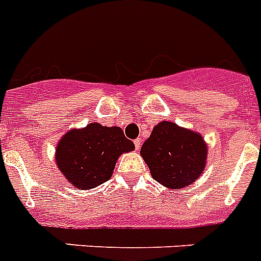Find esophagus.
Returning <instances> with one entry per match:
<instances>
[{
  "label": "esophagus",
  "mask_w": 261,
  "mask_h": 261,
  "mask_svg": "<svg viewBox=\"0 0 261 261\" xmlns=\"http://www.w3.org/2000/svg\"><path fill=\"white\" fill-rule=\"evenodd\" d=\"M141 141H142L141 139H136V140H135V146H136V149H140V146H141Z\"/></svg>",
  "instance_id": "obj_1"
}]
</instances>
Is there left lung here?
I'll list each match as a JSON object with an SVG mask.
<instances>
[{
    "label": "left lung",
    "instance_id": "8db88e82",
    "mask_svg": "<svg viewBox=\"0 0 261 261\" xmlns=\"http://www.w3.org/2000/svg\"><path fill=\"white\" fill-rule=\"evenodd\" d=\"M152 177L169 189L186 188L199 178L206 166L207 148L202 136L162 121L141 148Z\"/></svg>",
    "mask_w": 261,
    "mask_h": 261
}]
</instances>
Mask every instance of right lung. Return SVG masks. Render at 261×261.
<instances>
[{"instance_id": "obj_1", "label": "right lung", "mask_w": 261, "mask_h": 261, "mask_svg": "<svg viewBox=\"0 0 261 261\" xmlns=\"http://www.w3.org/2000/svg\"><path fill=\"white\" fill-rule=\"evenodd\" d=\"M133 149L135 144L126 139L121 128L95 122L62 137L57 148V164L67 181L88 190L108 181L119 155Z\"/></svg>"}]
</instances>
